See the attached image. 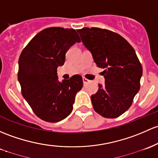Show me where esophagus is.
I'll use <instances>...</instances> for the list:
<instances>
[{"instance_id": "34e87169", "label": "esophagus", "mask_w": 158, "mask_h": 158, "mask_svg": "<svg viewBox=\"0 0 158 158\" xmlns=\"http://www.w3.org/2000/svg\"><path fill=\"white\" fill-rule=\"evenodd\" d=\"M82 80H83V83H84V85L87 84L88 82H89V79H86V78H85V77L82 78Z\"/></svg>"}]
</instances>
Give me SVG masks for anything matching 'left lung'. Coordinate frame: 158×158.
<instances>
[{
	"label": "left lung",
	"mask_w": 158,
	"mask_h": 158,
	"mask_svg": "<svg viewBox=\"0 0 158 158\" xmlns=\"http://www.w3.org/2000/svg\"><path fill=\"white\" fill-rule=\"evenodd\" d=\"M76 31L98 67L104 69L105 85L98 84L97 93L91 97L94 110L105 118H117L130 107L140 89L142 64L120 35L97 27Z\"/></svg>",
	"instance_id": "obj_1"
}]
</instances>
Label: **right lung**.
Returning a JSON list of instances; mask_svg holds the SVG:
<instances>
[{
    "instance_id": "right-lung-1",
    "label": "right lung",
    "mask_w": 158,
    "mask_h": 158,
    "mask_svg": "<svg viewBox=\"0 0 158 158\" xmlns=\"http://www.w3.org/2000/svg\"><path fill=\"white\" fill-rule=\"evenodd\" d=\"M80 39L73 29L50 27L28 43L19 58L18 80L21 92L33 112L42 120L56 123L73 110L76 94L83 86L74 75L59 82L57 69L65 62L66 51Z\"/></svg>"
}]
</instances>
